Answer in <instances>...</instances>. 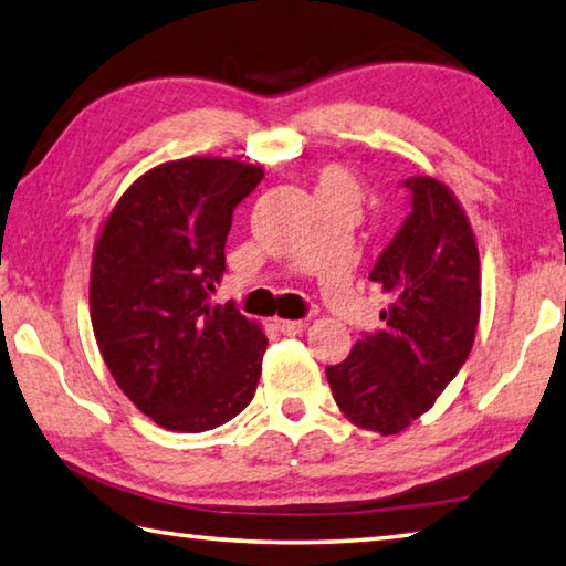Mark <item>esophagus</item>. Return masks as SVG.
Segmentation results:
<instances>
[{
  "mask_svg": "<svg viewBox=\"0 0 566 566\" xmlns=\"http://www.w3.org/2000/svg\"><path fill=\"white\" fill-rule=\"evenodd\" d=\"M276 329L286 334V337H294V334H302L306 329V322H302V319H276Z\"/></svg>",
  "mask_w": 566,
  "mask_h": 566,
  "instance_id": "esophagus-1",
  "label": "esophagus"
}]
</instances>
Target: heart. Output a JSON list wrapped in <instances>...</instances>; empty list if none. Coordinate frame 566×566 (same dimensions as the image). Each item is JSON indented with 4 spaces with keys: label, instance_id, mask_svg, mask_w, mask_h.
<instances>
[{
    "label": "heart",
    "instance_id": "heart-1",
    "mask_svg": "<svg viewBox=\"0 0 566 566\" xmlns=\"http://www.w3.org/2000/svg\"><path fill=\"white\" fill-rule=\"evenodd\" d=\"M317 199L324 202H349L361 205L364 187L352 169L342 165H327L317 171Z\"/></svg>",
    "mask_w": 566,
    "mask_h": 566
}]
</instances>
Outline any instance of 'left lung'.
<instances>
[{
  "label": "left lung",
  "mask_w": 566,
  "mask_h": 566,
  "mask_svg": "<svg viewBox=\"0 0 566 566\" xmlns=\"http://www.w3.org/2000/svg\"><path fill=\"white\" fill-rule=\"evenodd\" d=\"M411 214L369 282L387 296L377 334L327 367L334 401L354 427L399 434L462 369L476 337L482 272L474 229L454 191L432 177L405 181Z\"/></svg>",
  "instance_id": "1"
}]
</instances>
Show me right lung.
I'll list each match as a JSON object with an SVG mask.
<instances>
[{"instance_id": "add662e5", "label": "right lung", "mask_w": 566, "mask_h": 566, "mask_svg": "<svg viewBox=\"0 0 566 566\" xmlns=\"http://www.w3.org/2000/svg\"><path fill=\"white\" fill-rule=\"evenodd\" d=\"M262 177L260 165L227 157L165 161L134 179L99 227L90 274L97 347L132 405L169 432L224 424L256 391L260 322L212 294L234 207Z\"/></svg>"}]
</instances>
